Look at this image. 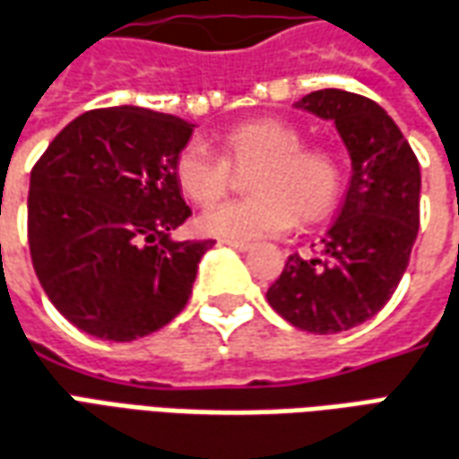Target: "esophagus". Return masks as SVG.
<instances>
[{"label": "esophagus", "mask_w": 459, "mask_h": 459, "mask_svg": "<svg viewBox=\"0 0 459 459\" xmlns=\"http://www.w3.org/2000/svg\"><path fill=\"white\" fill-rule=\"evenodd\" d=\"M226 246H230V248H236V251H251L253 243H246V240H223Z\"/></svg>", "instance_id": "1"}]
</instances>
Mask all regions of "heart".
<instances>
[{
  "instance_id": "obj_1",
  "label": "heart",
  "mask_w": 459,
  "mask_h": 459,
  "mask_svg": "<svg viewBox=\"0 0 459 459\" xmlns=\"http://www.w3.org/2000/svg\"><path fill=\"white\" fill-rule=\"evenodd\" d=\"M219 156L198 143L184 146L174 161L178 188L196 206L211 208L233 186V171L246 176L253 196L198 221L201 230L229 240L278 236L300 223L330 216L345 188V166L328 146H303L296 126L281 118H248L219 134Z\"/></svg>"
}]
</instances>
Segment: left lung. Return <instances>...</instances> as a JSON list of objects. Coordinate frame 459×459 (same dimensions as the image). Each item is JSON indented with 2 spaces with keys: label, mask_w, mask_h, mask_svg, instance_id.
Segmentation results:
<instances>
[{
  "label": "left lung",
  "mask_w": 459,
  "mask_h": 459,
  "mask_svg": "<svg viewBox=\"0 0 459 459\" xmlns=\"http://www.w3.org/2000/svg\"><path fill=\"white\" fill-rule=\"evenodd\" d=\"M296 107L335 121L352 176L318 251L290 255L265 298L290 325L328 335L370 320L395 293L418 238L420 163L373 99L323 89Z\"/></svg>",
  "instance_id": "1"
}]
</instances>
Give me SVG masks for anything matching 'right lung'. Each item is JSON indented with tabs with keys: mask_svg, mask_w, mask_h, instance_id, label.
Wrapping results in <instances>:
<instances>
[{
	"mask_svg": "<svg viewBox=\"0 0 459 459\" xmlns=\"http://www.w3.org/2000/svg\"><path fill=\"white\" fill-rule=\"evenodd\" d=\"M191 124L139 107L86 111L31 169L27 236L54 307L101 341L143 338L184 310L216 240H171L191 216L174 161Z\"/></svg>",
	"mask_w": 459,
	"mask_h": 459,
	"instance_id": "1",
	"label": "right lung"
}]
</instances>
